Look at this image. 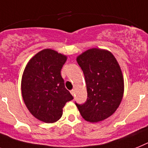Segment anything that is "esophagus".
<instances>
[{
	"label": "esophagus",
	"instance_id": "1",
	"mask_svg": "<svg viewBox=\"0 0 148 148\" xmlns=\"http://www.w3.org/2000/svg\"><path fill=\"white\" fill-rule=\"evenodd\" d=\"M74 92H75V91H74V89H72L71 91V93L72 95H74Z\"/></svg>",
	"mask_w": 148,
	"mask_h": 148
}]
</instances>
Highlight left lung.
Segmentation results:
<instances>
[{
    "instance_id": "obj_1",
    "label": "left lung",
    "mask_w": 148,
    "mask_h": 148,
    "mask_svg": "<svg viewBox=\"0 0 148 148\" xmlns=\"http://www.w3.org/2000/svg\"><path fill=\"white\" fill-rule=\"evenodd\" d=\"M85 77L87 100L76 103L82 117L90 123L108 118L122 101L124 80L120 64L110 51L92 48L77 57Z\"/></svg>"
}]
</instances>
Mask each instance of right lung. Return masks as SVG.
<instances>
[{"label":"right lung","instance_id":"obj_1","mask_svg":"<svg viewBox=\"0 0 148 148\" xmlns=\"http://www.w3.org/2000/svg\"><path fill=\"white\" fill-rule=\"evenodd\" d=\"M66 60V56L44 49L32 57L25 68L21 82L22 99L29 112L42 122L58 121L66 102L73 99L61 75Z\"/></svg>","mask_w":148,"mask_h":148}]
</instances>
